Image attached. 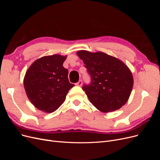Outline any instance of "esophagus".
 I'll list each match as a JSON object with an SVG mask.
<instances>
[{
    "mask_svg": "<svg viewBox=\"0 0 160 160\" xmlns=\"http://www.w3.org/2000/svg\"><path fill=\"white\" fill-rule=\"evenodd\" d=\"M82 84H83V81H82V80L81 79V80H79V81H78V83H76V85H77V86L81 87V86H82Z\"/></svg>",
    "mask_w": 160,
    "mask_h": 160,
    "instance_id": "1",
    "label": "esophagus"
}]
</instances>
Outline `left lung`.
<instances>
[{"label":"left lung","mask_w":160,"mask_h":160,"mask_svg":"<svg viewBox=\"0 0 160 160\" xmlns=\"http://www.w3.org/2000/svg\"><path fill=\"white\" fill-rule=\"evenodd\" d=\"M77 55L83 60L91 83L83 90L95 107L101 112L118 110L127 103L132 93L133 78L123 61L103 52L81 50Z\"/></svg>","instance_id":"8db88e82"}]
</instances>
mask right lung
<instances>
[{"label": "right lung", "mask_w": 160, "mask_h": 160, "mask_svg": "<svg viewBox=\"0 0 160 160\" xmlns=\"http://www.w3.org/2000/svg\"><path fill=\"white\" fill-rule=\"evenodd\" d=\"M67 56H44L34 61L24 77V88L31 103L45 113L56 111L75 86L68 79V70L62 66Z\"/></svg>", "instance_id": "obj_1"}]
</instances>
